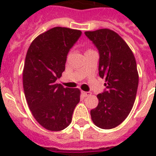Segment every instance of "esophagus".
Masks as SVG:
<instances>
[{
    "mask_svg": "<svg viewBox=\"0 0 156 156\" xmlns=\"http://www.w3.org/2000/svg\"><path fill=\"white\" fill-rule=\"evenodd\" d=\"M82 94H83V96H85V97H87V96H89V95H91V93L89 92V91H82Z\"/></svg>",
    "mask_w": 156,
    "mask_h": 156,
    "instance_id": "obj_1",
    "label": "esophagus"
}]
</instances>
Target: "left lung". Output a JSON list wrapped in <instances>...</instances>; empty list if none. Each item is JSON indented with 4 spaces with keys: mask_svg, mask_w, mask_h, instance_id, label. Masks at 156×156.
Masks as SVG:
<instances>
[{
    "mask_svg": "<svg viewBox=\"0 0 156 156\" xmlns=\"http://www.w3.org/2000/svg\"><path fill=\"white\" fill-rule=\"evenodd\" d=\"M99 50V74L105 78L106 90L97 95L99 104L90 111L93 123L109 129L123 122L136 99L138 73L135 57L126 41L113 30L86 31Z\"/></svg>",
    "mask_w": 156,
    "mask_h": 156,
    "instance_id": "1",
    "label": "left lung"
}]
</instances>
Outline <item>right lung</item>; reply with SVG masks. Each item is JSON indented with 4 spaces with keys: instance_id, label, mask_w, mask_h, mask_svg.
I'll list each match as a JSON object with an SVG mask.
<instances>
[{
    "instance_id": "add662e5",
    "label": "right lung",
    "mask_w": 156,
    "mask_h": 156,
    "mask_svg": "<svg viewBox=\"0 0 156 156\" xmlns=\"http://www.w3.org/2000/svg\"><path fill=\"white\" fill-rule=\"evenodd\" d=\"M82 31L56 27L38 35L26 56L23 90L33 116L51 131L66 129L80 101L78 88H64L56 83L66 68L67 55Z\"/></svg>"
}]
</instances>
